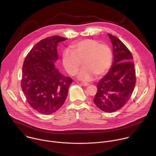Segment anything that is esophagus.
<instances>
[{
	"mask_svg": "<svg viewBox=\"0 0 156 156\" xmlns=\"http://www.w3.org/2000/svg\"><path fill=\"white\" fill-rule=\"evenodd\" d=\"M77 83L80 85H82L84 86H87L89 85V84L87 83H84V82H81V81H77Z\"/></svg>",
	"mask_w": 156,
	"mask_h": 156,
	"instance_id": "esophagus-1",
	"label": "esophagus"
}]
</instances>
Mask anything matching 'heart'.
<instances>
[{"mask_svg": "<svg viewBox=\"0 0 156 156\" xmlns=\"http://www.w3.org/2000/svg\"><path fill=\"white\" fill-rule=\"evenodd\" d=\"M72 51L66 50L62 54L65 69L73 76L79 70L83 62L84 68L78 73L79 79L89 81L98 75L105 74L112 63V52L105 43H99L95 39H86L78 41L72 46Z\"/></svg>", "mask_w": 156, "mask_h": 156, "instance_id": "heart-1", "label": "heart"}]
</instances>
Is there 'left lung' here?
Wrapping results in <instances>:
<instances>
[{
	"label": "left lung",
	"instance_id": "obj_1",
	"mask_svg": "<svg viewBox=\"0 0 156 156\" xmlns=\"http://www.w3.org/2000/svg\"><path fill=\"white\" fill-rule=\"evenodd\" d=\"M108 35L113 46L114 63L98 83L94 102L101 110L111 113L122 108L131 98L136 74L129 50L117 37Z\"/></svg>",
	"mask_w": 156,
	"mask_h": 156
}]
</instances>
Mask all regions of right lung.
Returning a JSON list of instances; mask_svg holds the SVG:
<instances>
[{
  "label": "right lung",
  "mask_w": 156,
  "mask_h": 156,
  "mask_svg": "<svg viewBox=\"0 0 156 156\" xmlns=\"http://www.w3.org/2000/svg\"><path fill=\"white\" fill-rule=\"evenodd\" d=\"M67 38L53 36L43 39L33 46L23 65L21 87L30 105L40 114L55 112L65 102L73 82L55 67L57 47Z\"/></svg>",
  "instance_id": "add662e5"
}]
</instances>
